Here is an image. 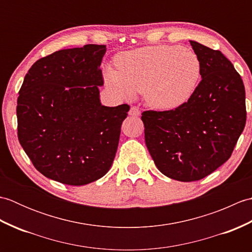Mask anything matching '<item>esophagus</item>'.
Listing matches in <instances>:
<instances>
[{"instance_id": "34e87169", "label": "esophagus", "mask_w": 252, "mask_h": 252, "mask_svg": "<svg viewBox=\"0 0 252 252\" xmlns=\"http://www.w3.org/2000/svg\"><path fill=\"white\" fill-rule=\"evenodd\" d=\"M129 115L132 116V117H138L141 115V111H140V109L137 108V107L133 106V107H131V109L129 111Z\"/></svg>"}]
</instances>
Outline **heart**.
<instances>
[{
    "mask_svg": "<svg viewBox=\"0 0 252 252\" xmlns=\"http://www.w3.org/2000/svg\"><path fill=\"white\" fill-rule=\"evenodd\" d=\"M117 68L107 66L105 79L125 98L144 92L146 103L158 110L183 106L195 94L201 62L194 51L178 45H155L121 53Z\"/></svg>",
    "mask_w": 252,
    "mask_h": 252,
    "instance_id": "1",
    "label": "heart"
}]
</instances>
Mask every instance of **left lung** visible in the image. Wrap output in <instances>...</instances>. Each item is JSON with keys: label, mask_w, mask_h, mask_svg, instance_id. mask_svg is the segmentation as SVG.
Instances as JSON below:
<instances>
[{"label": "left lung", "mask_w": 252, "mask_h": 252, "mask_svg": "<svg viewBox=\"0 0 252 252\" xmlns=\"http://www.w3.org/2000/svg\"><path fill=\"white\" fill-rule=\"evenodd\" d=\"M201 62V81L183 106L142 114L145 143L158 170L198 181L226 162L246 125L243 80L220 51L189 41Z\"/></svg>", "instance_id": "obj_1"}]
</instances>
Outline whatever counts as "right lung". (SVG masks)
Returning <instances> with one entry per match:
<instances>
[{"label":"right lung","mask_w":252,"mask_h":252,"mask_svg":"<svg viewBox=\"0 0 252 252\" xmlns=\"http://www.w3.org/2000/svg\"><path fill=\"white\" fill-rule=\"evenodd\" d=\"M106 45L57 51L36 61L17 99L18 140L35 169L67 185L108 172L130 106L101 105Z\"/></svg>","instance_id":"right-lung-1"}]
</instances>
